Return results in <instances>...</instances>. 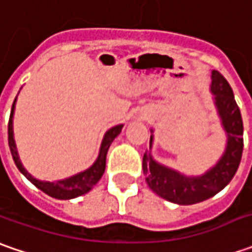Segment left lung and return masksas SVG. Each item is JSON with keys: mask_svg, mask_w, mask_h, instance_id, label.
Segmentation results:
<instances>
[{"mask_svg": "<svg viewBox=\"0 0 252 252\" xmlns=\"http://www.w3.org/2000/svg\"><path fill=\"white\" fill-rule=\"evenodd\" d=\"M212 92L218 106L221 125L227 133L226 153L205 175L188 178L177 171L157 164L146 151L143 156V172L147 185L158 196L178 205H193L212 198L227 185L237 172L243 156V119L233 90L221 74L212 71Z\"/></svg>", "mask_w": 252, "mask_h": 252, "instance_id": "8db88e82", "label": "left lung"}]
</instances>
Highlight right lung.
Segmentation results:
<instances>
[{
	"instance_id": "right-lung-1",
	"label": "right lung",
	"mask_w": 252,
	"mask_h": 252,
	"mask_svg": "<svg viewBox=\"0 0 252 252\" xmlns=\"http://www.w3.org/2000/svg\"><path fill=\"white\" fill-rule=\"evenodd\" d=\"M16 101V99H15ZM15 101L12 103V109H11V116H9V122H8V144H9V150L12 154V158L15 161V165L18 169L24 174L26 178L29 179L33 184L36 188L43 190L46 195L52 196L56 199H73L77 196H81L84 193H87L88 190L101 179V177L105 172V165H106V153L111 146L113 139L121 133L123 125H118L115 127H112L106 131L103 140L101 144V150H99V156L98 160L95 161V164L91 168H88L84 172H80L77 175H74L71 178L63 179V181H57V182H43L39 179H34L31 174H28V171L22 167L21 161L18 158V153L15 149L14 141V131H12V115H14L15 109Z\"/></svg>"
}]
</instances>
